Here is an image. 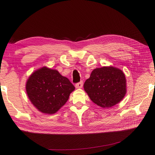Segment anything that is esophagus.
<instances>
[{
    "instance_id": "1",
    "label": "esophagus",
    "mask_w": 155,
    "mask_h": 155,
    "mask_svg": "<svg viewBox=\"0 0 155 155\" xmlns=\"http://www.w3.org/2000/svg\"><path fill=\"white\" fill-rule=\"evenodd\" d=\"M83 81H80V82L76 83V85H75V87H76V88H82V87H83Z\"/></svg>"
}]
</instances>
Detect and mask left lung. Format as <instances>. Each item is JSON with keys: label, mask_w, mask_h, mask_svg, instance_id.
Wrapping results in <instances>:
<instances>
[{"label": "left lung", "mask_w": 155, "mask_h": 155, "mask_svg": "<svg viewBox=\"0 0 155 155\" xmlns=\"http://www.w3.org/2000/svg\"><path fill=\"white\" fill-rule=\"evenodd\" d=\"M84 89L95 104L102 108L111 107L126 94L125 75L114 67L95 68L85 81Z\"/></svg>", "instance_id": "obj_1"}]
</instances>
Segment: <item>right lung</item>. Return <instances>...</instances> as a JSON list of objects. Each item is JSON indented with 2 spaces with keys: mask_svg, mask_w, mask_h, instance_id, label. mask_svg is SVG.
I'll list each match as a JSON object with an SVG mask.
<instances>
[{
  "mask_svg": "<svg viewBox=\"0 0 155 155\" xmlns=\"http://www.w3.org/2000/svg\"><path fill=\"white\" fill-rule=\"evenodd\" d=\"M28 97L40 111L54 114L66 103L75 87L58 71L44 67L31 74L26 83Z\"/></svg>",
  "mask_w": 155,
  "mask_h": 155,
  "instance_id": "right-lung-1",
  "label": "right lung"
}]
</instances>
